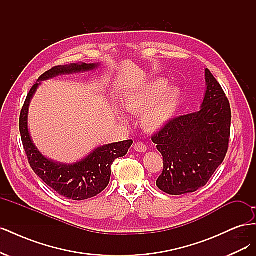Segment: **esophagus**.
Listing matches in <instances>:
<instances>
[{
    "mask_svg": "<svg viewBox=\"0 0 256 256\" xmlns=\"http://www.w3.org/2000/svg\"><path fill=\"white\" fill-rule=\"evenodd\" d=\"M134 148L136 152H145L146 150H147V147H146V145H145L144 143H142V142H136V143L134 145Z\"/></svg>",
    "mask_w": 256,
    "mask_h": 256,
    "instance_id": "1",
    "label": "esophagus"
}]
</instances>
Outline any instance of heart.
Instances as JSON below:
<instances>
[{"label":"heart","mask_w":256,"mask_h":256,"mask_svg":"<svg viewBox=\"0 0 256 256\" xmlns=\"http://www.w3.org/2000/svg\"><path fill=\"white\" fill-rule=\"evenodd\" d=\"M182 102L180 90L168 86L164 79H154L129 94L124 100V108L131 114H141L145 130L157 132L173 120Z\"/></svg>","instance_id":"heart-1"}]
</instances>
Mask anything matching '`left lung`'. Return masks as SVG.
I'll return each mask as SVG.
<instances>
[{
	"instance_id": "left-lung-1",
	"label": "left lung",
	"mask_w": 256,
	"mask_h": 256,
	"mask_svg": "<svg viewBox=\"0 0 256 256\" xmlns=\"http://www.w3.org/2000/svg\"><path fill=\"white\" fill-rule=\"evenodd\" d=\"M205 80L200 109L174 118L152 138L164 157V171L156 184L168 194L182 196L204 187L228 152L230 102L207 68Z\"/></svg>"
}]
</instances>
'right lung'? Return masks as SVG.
<instances>
[{"instance_id": "obj_1", "label": "right lung", "mask_w": 256, "mask_h": 256, "mask_svg": "<svg viewBox=\"0 0 256 256\" xmlns=\"http://www.w3.org/2000/svg\"><path fill=\"white\" fill-rule=\"evenodd\" d=\"M98 66L99 64L81 63L51 68L42 74L30 88L20 113L19 129L21 140L30 168L51 189L60 196L74 200L94 198L104 191L109 184L111 166L114 160L125 156L134 141L127 140L106 144L97 147L88 156L74 164H58L46 158L33 143L28 128V106L40 81L52 79L60 74L90 72Z\"/></svg>"}]
</instances>
